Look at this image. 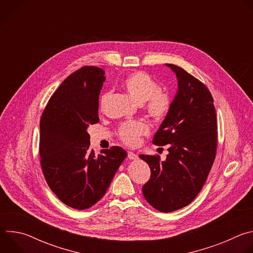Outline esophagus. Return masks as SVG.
<instances>
[{
  "label": "esophagus",
  "instance_id": "obj_1",
  "mask_svg": "<svg viewBox=\"0 0 253 253\" xmlns=\"http://www.w3.org/2000/svg\"><path fill=\"white\" fill-rule=\"evenodd\" d=\"M128 158L130 159V160H137L138 159V155L137 154H135V153H133V152H128Z\"/></svg>",
  "mask_w": 253,
  "mask_h": 253
}]
</instances>
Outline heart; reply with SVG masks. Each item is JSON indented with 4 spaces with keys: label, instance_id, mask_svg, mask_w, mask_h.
<instances>
[{
    "label": "heart",
    "instance_id": "heart-1",
    "mask_svg": "<svg viewBox=\"0 0 253 253\" xmlns=\"http://www.w3.org/2000/svg\"><path fill=\"white\" fill-rule=\"evenodd\" d=\"M126 92L137 102H144V109L148 116L156 121L163 120L171 109L170 95L159 89L157 82L143 71H136L129 74L122 82ZM111 93L104 92L100 97V109L106 106L109 101ZM149 133L147 124L140 121L124 122L118 128L117 134L119 139L128 146H137L141 137Z\"/></svg>",
    "mask_w": 253,
    "mask_h": 253
}]
</instances>
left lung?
Here are the masks:
<instances>
[{
  "instance_id": "obj_1",
  "label": "left lung",
  "mask_w": 253,
  "mask_h": 253,
  "mask_svg": "<svg viewBox=\"0 0 253 253\" xmlns=\"http://www.w3.org/2000/svg\"><path fill=\"white\" fill-rule=\"evenodd\" d=\"M178 79L171 109L152 140L168 145L165 161L160 156L139 155L151 169L142 187L147 202L161 212L191 203L202 189L217 151V119L208 88L181 67L166 64Z\"/></svg>"
}]
</instances>
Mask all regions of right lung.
Segmentation results:
<instances>
[{"mask_svg": "<svg viewBox=\"0 0 253 253\" xmlns=\"http://www.w3.org/2000/svg\"><path fill=\"white\" fill-rule=\"evenodd\" d=\"M105 72L84 66L63 81L48 101L40 123V162L51 190L66 205L90 208L106 193L127 153L121 147L90 150L87 129L99 122Z\"/></svg>", "mask_w": 253, "mask_h": 253, "instance_id": "obj_1", "label": "right lung"}]
</instances>
